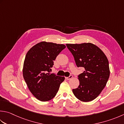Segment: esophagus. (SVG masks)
<instances>
[{
  "label": "esophagus",
  "mask_w": 124,
  "mask_h": 124,
  "mask_svg": "<svg viewBox=\"0 0 124 124\" xmlns=\"http://www.w3.org/2000/svg\"><path fill=\"white\" fill-rule=\"evenodd\" d=\"M72 78V75H70V76L69 77H65V79H67V80H69V79H71Z\"/></svg>",
  "instance_id": "obj_1"
}]
</instances>
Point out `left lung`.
<instances>
[{"mask_svg": "<svg viewBox=\"0 0 124 124\" xmlns=\"http://www.w3.org/2000/svg\"><path fill=\"white\" fill-rule=\"evenodd\" d=\"M77 67H83L79 74V85L72 89L75 96L84 102L97 97L106 86L110 76L108 58L100 48L91 43L66 44Z\"/></svg>", "mask_w": 124, "mask_h": 124, "instance_id": "8db88e82", "label": "left lung"}]
</instances>
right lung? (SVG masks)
<instances>
[{
	"instance_id": "add662e5",
	"label": "right lung",
	"mask_w": 124,
	"mask_h": 124,
	"mask_svg": "<svg viewBox=\"0 0 124 124\" xmlns=\"http://www.w3.org/2000/svg\"><path fill=\"white\" fill-rule=\"evenodd\" d=\"M66 47L63 44L42 41L34 45L26 54L23 77L33 95L42 101H50L56 94L64 77L50 74L54 61Z\"/></svg>"
}]
</instances>
